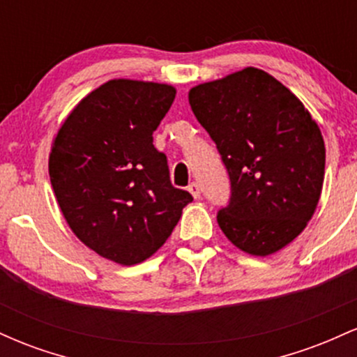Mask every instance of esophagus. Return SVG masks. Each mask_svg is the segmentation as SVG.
<instances>
[{
	"instance_id": "34e87169",
	"label": "esophagus",
	"mask_w": 357,
	"mask_h": 357,
	"mask_svg": "<svg viewBox=\"0 0 357 357\" xmlns=\"http://www.w3.org/2000/svg\"><path fill=\"white\" fill-rule=\"evenodd\" d=\"M188 191L191 192V196L195 199H198L199 196H202V191H199V186H198V183H191L190 186H188Z\"/></svg>"
}]
</instances>
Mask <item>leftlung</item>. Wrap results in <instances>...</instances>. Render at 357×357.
Masks as SVG:
<instances>
[{"mask_svg":"<svg viewBox=\"0 0 357 357\" xmlns=\"http://www.w3.org/2000/svg\"><path fill=\"white\" fill-rule=\"evenodd\" d=\"M188 100L230 174L221 231L253 257L287 247L322 192L326 146L317 122L296 93L255 67L195 85Z\"/></svg>","mask_w":357,"mask_h":357,"instance_id":"obj_1","label":"left lung"}]
</instances>
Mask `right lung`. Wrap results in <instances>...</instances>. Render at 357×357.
Wrapping results in <instances>:
<instances>
[{"label": "right lung", "mask_w": 357, "mask_h": 357, "mask_svg": "<svg viewBox=\"0 0 357 357\" xmlns=\"http://www.w3.org/2000/svg\"><path fill=\"white\" fill-rule=\"evenodd\" d=\"M174 97L173 85L109 80L53 137L48 173L61 215L85 247L119 265L153 257L192 202L171 184L166 155L153 144Z\"/></svg>", "instance_id": "right-lung-1"}]
</instances>
